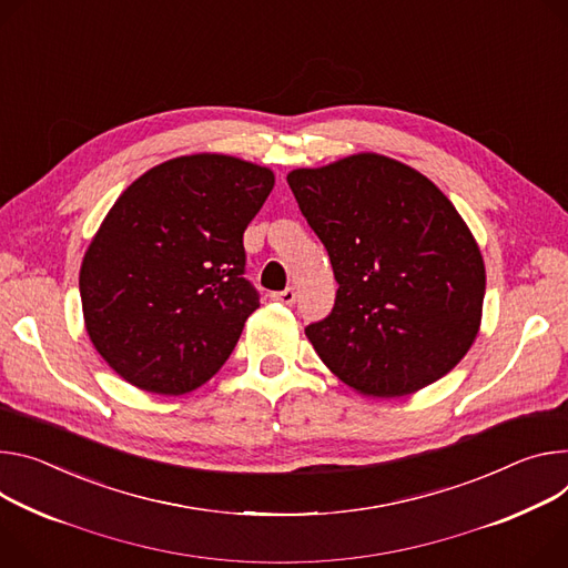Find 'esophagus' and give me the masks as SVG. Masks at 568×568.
I'll return each mask as SVG.
<instances>
[{
	"label": "esophagus",
	"mask_w": 568,
	"mask_h": 568,
	"mask_svg": "<svg viewBox=\"0 0 568 568\" xmlns=\"http://www.w3.org/2000/svg\"><path fill=\"white\" fill-rule=\"evenodd\" d=\"M274 301L283 303V305H292L296 301V290L294 287H287V290H281V292H274L272 294Z\"/></svg>",
	"instance_id": "34e87169"
}]
</instances>
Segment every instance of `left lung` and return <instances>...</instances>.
I'll list each match as a JSON object with an SVG mask.
<instances>
[{"mask_svg": "<svg viewBox=\"0 0 568 568\" xmlns=\"http://www.w3.org/2000/svg\"><path fill=\"white\" fill-rule=\"evenodd\" d=\"M287 183L339 285L331 315L305 326L324 365L374 398L446 376L471 348L485 298L483 255L455 205L378 153L294 170Z\"/></svg>", "mask_w": 568, "mask_h": 568, "instance_id": "left-lung-1", "label": "left lung"}]
</instances>
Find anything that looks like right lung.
<instances>
[{"label":"right lung","instance_id":"obj_1","mask_svg":"<svg viewBox=\"0 0 568 568\" xmlns=\"http://www.w3.org/2000/svg\"><path fill=\"white\" fill-rule=\"evenodd\" d=\"M274 174L196 153L149 170L115 201L81 276L85 331L131 385L185 394L233 353L261 294L244 278V231Z\"/></svg>","mask_w":568,"mask_h":568}]
</instances>
